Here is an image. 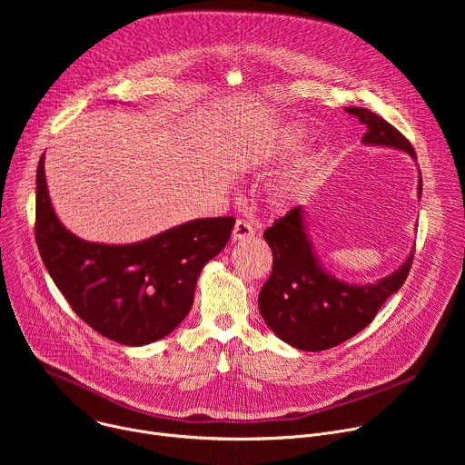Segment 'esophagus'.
<instances>
[{"label": "esophagus", "instance_id": "esophagus-1", "mask_svg": "<svg viewBox=\"0 0 465 465\" xmlns=\"http://www.w3.org/2000/svg\"><path fill=\"white\" fill-rule=\"evenodd\" d=\"M255 235L252 224H248L246 221H237L235 226H233V232H232V239L233 242L237 241H244V239H252Z\"/></svg>", "mask_w": 465, "mask_h": 465}]
</instances>
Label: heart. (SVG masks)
<instances>
[{
	"label": "heart",
	"mask_w": 465,
	"mask_h": 465,
	"mask_svg": "<svg viewBox=\"0 0 465 465\" xmlns=\"http://www.w3.org/2000/svg\"><path fill=\"white\" fill-rule=\"evenodd\" d=\"M305 138H307V130L300 124L283 128L276 136L274 143L269 149L261 151L259 162L262 165H269V163H282V162L289 160L303 147ZM320 162H322L320 154L307 156L302 162H298L292 169H289L282 176H278L269 185V196H271L272 206L283 208L292 201V198H296L311 183L312 176L316 174V171L320 167Z\"/></svg>",
	"instance_id": "heart-1"
}]
</instances>
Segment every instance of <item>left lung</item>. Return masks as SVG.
I'll return each instance as SVG.
<instances>
[{
	"label": "left lung",
	"instance_id": "8db88e82",
	"mask_svg": "<svg viewBox=\"0 0 465 465\" xmlns=\"http://www.w3.org/2000/svg\"><path fill=\"white\" fill-rule=\"evenodd\" d=\"M366 124L362 145L407 153L416 162L412 145L391 124L366 108H346ZM421 196V173L418 180ZM272 250V274L259 292V312L274 333L302 351L335 348L355 337L400 291L412 267L409 257L373 283H350L331 274L318 257L309 235L305 208L298 206L264 232Z\"/></svg>",
	"mask_w": 465,
	"mask_h": 465
}]
</instances>
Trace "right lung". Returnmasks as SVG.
I'll list each match as a JSON object with an SVG mask.
<instances>
[{"label": "right lung", "instance_id": "obj_1", "mask_svg": "<svg viewBox=\"0 0 465 465\" xmlns=\"http://www.w3.org/2000/svg\"><path fill=\"white\" fill-rule=\"evenodd\" d=\"M42 154L36 169V244L54 285L103 337L147 346L187 316L198 276L219 255L233 217L194 219L145 241L92 242L65 228L49 198Z\"/></svg>", "mask_w": 465, "mask_h": 465}]
</instances>
